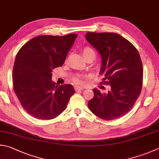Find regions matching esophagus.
Returning <instances> with one entry per match:
<instances>
[{
    "mask_svg": "<svg viewBox=\"0 0 159 159\" xmlns=\"http://www.w3.org/2000/svg\"><path fill=\"white\" fill-rule=\"evenodd\" d=\"M75 90L76 91H82V90H84V89L82 87H79V86H75Z\"/></svg>",
    "mask_w": 159,
    "mask_h": 159,
    "instance_id": "34e87169",
    "label": "esophagus"
}]
</instances>
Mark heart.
<instances>
[{"label": "heart", "instance_id": "1", "mask_svg": "<svg viewBox=\"0 0 159 159\" xmlns=\"http://www.w3.org/2000/svg\"><path fill=\"white\" fill-rule=\"evenodd\" d=\"M82 55L86 60L87 59H91L92 60H93L95 57V50L89 46H86L85 48H84L82 50ZM73 82L76 84H82V81L80 77H74L73 79Z\"/></svg>", "mask_w": 159, "mask_h": 159}]
</instances>
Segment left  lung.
Returning a JSON list of instances; mask_svg holds the SVG:
<instances>
[{
	"instance_id": "8db88e82",
	"label": "left lung",
	"mask_w": 159,
	"mask_h": 159,
	"mask_svg": "<svg viewBox=\"0 0 159 159\" xmlns=\"http://www.w3.org/2000/svg\"><path fill=\"white\" fill-rule=\"evenodd\" d=\"M86 40L102 57V84L109 91H93L94 96L88 106L93 113L102 119L111 120L129 111L140 95L143 86V64L134 45L121 35L113 32H87ZM104 87V86H102Z\"/></svg>"
}]
</instances>
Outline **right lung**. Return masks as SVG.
Wrapping results in <instances>:
<instances>
[{
  "instance_id": "add662e5",
  "label": "right lung",
  "mask_w": 159,
  "mask_h": 159,
  "mask_svg": "<svg viewBox=\"0 0 159 159\" xmlns=\"http://www.w3.org/2000/svg\"><path fill=\"white\" fill-rule=\"evenodd\" d=\"M77 37L38 36L18 52L13 68L14 90L23 109L34 118H55L75 93L71 84L58 86L51 79L52 70L64 64Z\"/></svg>"
}]
</instances>
